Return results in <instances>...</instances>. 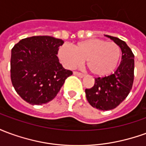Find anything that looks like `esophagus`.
I'll return each instance as SVG.
<instances>
[{
	"label": "esophagus",
	"mask_w": 146,
	"mask_h": 146,
	"mask_svg": "<svg viewBox=\"0 0 146 146\" xmlns=\"http://www.w3.org/2000/svg\"><path fill=\"white\" fill-rule=\"evenodd\" d=\"M73 74H74V75H76V76H79V77H81V78L85 76L84 74H83V73H79V72H76V71H74V72H73Z\"/></svg>",
	"instance_id": "esophagus-1"
}]
</instances>
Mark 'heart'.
<instances>
[{"mask_svg": "<svg viewBox=\"0 0 146 146\" xmlns=\"http://www.w3.org/2000/svg\"><path fill=\"white\" fill-rule=\"evenodd\" d=\"M120 55L121 51L118 44L98 38L79 41L73 48L63 44L58 51V56L66 67L73 69L86 60L90 72L97 76H107L113 73Z\"/></svg>", "mask_w": 146, "mask_h": 146, "instance_id": "heart-1", "label": "heart"}]
</instances>
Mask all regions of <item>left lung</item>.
<instances>
[{"instance_id": "left-lung-1", "label": "left lung", "mask_w": 146, "mask_h": 146, "mask_svg": "<svg viewBox=\"0 0 146 146\" xmlns=\"http://www.w3.org/2000/svg\"><path fill=\"white\" fill-rule=\"evenodd\" d=\"M106 36L118 44L122 58L113 74L95 79L92 88L86 89V98L92 107L110 110L117 107L128 95L134 82L135 55L125 42L115 36Z\"/></svg>"}]
</instances>
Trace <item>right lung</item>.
Here are the masks:
<instances>
[{
    "instance_id": "add662e5",
    "label": "right lung",
    "mask_w": 146,
    "mask_h": 146,
    "mask_svg": "<svg viewBox=\"0 0 146 146\" xmlns=\"http://www.w3.org/2000/svg\"><path fill=\"white\" fill-rule=\"evenodd\" d=\"M63 43L53 36H33L21 40L11 49V83L24 101L31 105L48 103L73 74L57 57Z\"/></svg>"
}]
</instances>
